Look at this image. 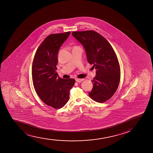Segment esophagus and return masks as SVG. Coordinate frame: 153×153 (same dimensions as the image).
I'll list each match as a JSON object with an SVG mask.
<instances>
[{
	"label": "esophagus",
	"instance_id": "esophagus-1",
	"mask_svg": "<svg viewBox=\"0 0 153 153\" xmlns=\"http://www.w3.org/2000/svg\"><path fill=\"white\" fill-rule=\"evenodd\" d=\"M84 80V79H76V82H77V83L82 82H83Z\"/></svg>",
	"mask_w": 153,
	"mask_h": 153
}]
</instances>
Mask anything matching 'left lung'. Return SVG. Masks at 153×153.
I'll return each mask as SVG.
<instances>
[{"instance_id":"left-lung-1","label":"left lung","mask_w":153,"mask_h":153,"mask_svg":"<svg viewBox=\"0 0 153 153\" xmlns=\"http://www.w3.org/2000/svg\"><path fill=\"white\" fill-rule=\"evenodd\" d=\"M72 35L84 47L88 63L97 70L89 96L95 102H106L115 93L120 79V63L114 49L106 39L95 31L74 32Z\"/></svg>"}]
</instances>
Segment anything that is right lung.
I'll use <instances>...</instances> for the list:
<instances>
[{"label":"right lung","instance_id":"1","mask_svg":"<svg viewBox=\"0 0 153 153\" xmlns=\"http://www.w3.org/2000/svg\"><path fill=\"white\" fill-rule=\"evenodd\" d=\"M70 32L49 35L37 49L32 65L33 87L41 100L46 105L60 109L69 99V91L75 83L74 79H63L56 71L58 53Z\"/></svg>","mask_w":153,"mask_h":153}]
</instances>
